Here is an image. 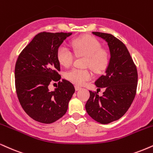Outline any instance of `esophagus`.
I'll list each match as a JSON object with an SVG mask.
<instances>
[{"mask_svg": "<svg viewBox=\"0 0 153 153\" xmlns=\"http://www.w3.org/2000/svg\"><path fill=\"white\" fill-rule=\"evenodd\" d=\"M75 90H76V91H79L80 89H81V87H80V86H78V85H75Z\"/></svg>", "mask_w": 153, "mask_h": 153, "instance_id": "esophagus-1", "label": "esophagus"}]
</instances>
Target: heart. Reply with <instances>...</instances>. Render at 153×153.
Returning <instances> with one entry per match:
<instances>
[{
  "instance_id": "heart-1",
  "label": "heart",
  "mask_w": 153,
  "mask_h": 153,
  "mask_svg": "<svg viewBox=\"0 0 153 153\" xmlns=\"http://www.w3.org/2000/svg\"><path fill=\"white\" fill-rule=\"evenodd\" d=\"M71 45L78 56H85L84 66L91 67L95 72H101L106 68L109 62V53L101 48L99 40L95 37L85 36L73 39ZM57 59L60 65L69 67L74 61V55L65 45H62L57 50ZM66 79L73 83L82 85L93 78V73L88 69L73 68L66 72Z\"/></svg>"
}]
</instances>
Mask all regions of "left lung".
I'll list each match as a JSON object with an SVG mask.
<instances>
[{"instance_id": "1", "label": "left lung", "mask_w": 153, "mask_h": 153, "mask_svg": "<svg viewBox=\"0 0 153 153\" xmlns=\"http://www.w3.org/2000/svg\"><path fill=\"white\" fill-rule=\"evenodd\" d=\"M108 43L110 59L105 73L95 84L105 91L102 96L98 92L90 91L85 104L88 115L101 124L117 120L128 111L137 91V71L125 44L113 35L93 32Z\"/></svg>"}]
</instances>
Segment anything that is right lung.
<instances>
[{
	"mask_svg": "<svg viewBox=\"0 0 153 153\" xmlns=\"http://www.w3.org/2000/svg\"><path fill=\"white\" fill-rule=\"evenodd\" d=\"M72 33L41 32L24 48L15 66V86L24 111L34 120L45 124L65 115L75 92L73 83L62 79L54 91L49 85L61 76L57 50ZM55 84V83H54Z\"/></svg>",
	"mask_w": 153,
	"mask_h": 153,
	"instance_id": "1",
	"label": "right lung"
}]
</instances>
